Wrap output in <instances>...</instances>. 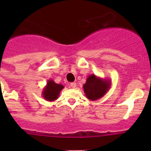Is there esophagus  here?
I'll return each instance as SVG.
<instances>
[{"instance_id": "esophagus-1", "label": "esophagus", "mask_w": 151, "mask_h": 151, "mask_svg": "<svg viewBox=\"0 0 151 151\" xmlns=\"http://www.w3.org/2000/svg\"><path fill=\"white\" fill-rule=\"evenodd\" d=\"M70 86H71V88H75L76 87H77V84H76L75 83H71V84H70Z\"/></svg>"}]
</instances>
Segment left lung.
Returning <instances> with one entry per match:
<instances>
[{
    "instance_id": "1",
    "label": "left lung",
    "mask_w": 151,
    "mask_h": 151,
    "mask_svg": "<svg viewBox=\"0 0 151 151\" xmlns=\"http://www.w3.org/2000/svg\"><path fill=\"white\" fill-rule=\"evenodd\" d=\"M112 85V80L101 78L94 74L88 77L83 85V90L87 98L91 101H96L103 97L108 92Z\"/></svg>"
}]
</instances>
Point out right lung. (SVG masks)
<instances>
[{
  "instance_id": "add662e5",
  "label": "right lung",
  "mask_w": 151,
  "mask_h": 151,
  "mask_svg": "<svg viewBox=\"0 0 151 151\" xmlns=\"http://www.w3.org/2000/svg\"><path fill=\"white\" fill-rule=\"evenodd\" d=\"M64 86L61 84H57L52 80L47 81L46 86L42 91V96L46 101H54L58 99L60 93L63 89Z\"/></svg>"
}]
</instances>
